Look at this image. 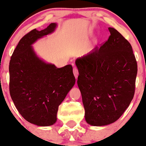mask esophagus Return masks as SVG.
<instances>
[{
  "label": "esophagus",
  "mask_w": 146,
  "mask_h": 146,
  "mask_svg": "<svg viewBox=\"0 0 146 146\" xmlns=\"http://www.w3.org/2000/svg\"><path fill=\"white\" fill-rule=\"evenodd\" d=\"M73 73H74V77L75 79H77L78 76H79V72H78V70L76 68V67H74V68L73 69Z\"/></svg>",
  "instance_id": "1"
}]
</instances>
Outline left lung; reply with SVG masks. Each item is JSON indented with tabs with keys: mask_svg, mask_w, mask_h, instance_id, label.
Here are the masks:
<instances>
[{
	"mask_svg": "<svg viewBox=\"0 0 146 146\" xmlns=\"http://www.w3.org/2000/svg\"><path fill=\"white\" fill-rule=\"evenodd\" d=\"M107 41L75 61L85 120L93 126L117 121L135 92L137 62L131 44L113 27Z\"/></svg>",
	"mask_w": 146,
	"mask_h": 146,
	"instance_id": "left-lung-1",
	"label": "left lung"
}]
</instances>
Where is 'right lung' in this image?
Returning <instances> with one entry per match:
<instances>
[{"label":"right lung","mask_w":146,"mask_h":146,"mask_svg":"<svg viewBox=\"0 0 146 146\" xmlns=\"http://www.w3.org/2000/svg\"><path fill=\"white\" fill-rule=\"evenodd\" d=\"M51 23L40 31L34 29L18 42L9 65L10 94L21 116L38 126L57 121L58 107L75 84L70 64L57 68L40 58L33 44L55 31Z\"/></svg>","instance_id":"right-lung-1"}]
</instances>
